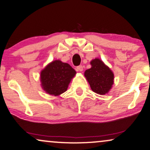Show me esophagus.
Returning a JSON list of instances; mask_svg holds the SVG:
<instances>
[{
	"mask_svg": "<svg viewBox=\"0 0 150 150\" xmlns=\"http://www.w3.org/2000/svg\"><path fill=\"white\" fill-rule=\"evenodd\" d=\"M83 69V68L81 65L79 66V67H77V71H82Z\"/></svg>",
	"mask_w": 150,
	"mask_h": 150,
	"instance_id": "obj_1",
	"label": "esophagus"
}]
</instances>
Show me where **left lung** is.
<instances>
[{
	"label": "left lung",
	"instance_id": "1",
	"mask_svg": "<svg viewBox=\"0 0 150 150\" xmlns=\"http://www.w3.org/2000/svg\"><path fill=\"white\" fill-rule=\"evenodd\" d=\"M91 68L86 70L84 76L92 91L99 95L108 93L114 83V73L99 58L92 59Z\"/></svg>",
	"mask_w": 150,
	"mask_h": 150
}]
</instances>
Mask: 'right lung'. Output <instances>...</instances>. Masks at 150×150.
Returning <instances> with one entry per match:
<instances>
[{
    "label": "right lung",
    "mask_w": 150,
    "mask_h": 150,
    "mask_svg": "<svg viewBox=\"0 0 150 150\" xmlns=\"http://www.w3.org/2000/svg\"><path fill=\"white\" fill-rule=\"evenodd\" d=\"M76 73L69 64L59 59L52 61L40 72L41 86L47 94L57 97L67 91Z\"/></svg>",
    "instance_id": "right-lung-1"
}]
</instances>
